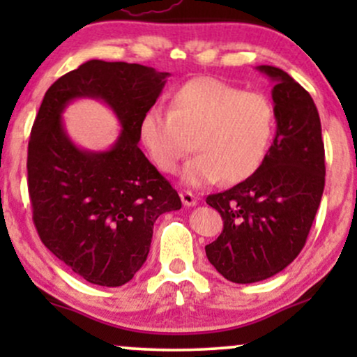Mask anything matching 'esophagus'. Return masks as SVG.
Returning a JSON list of instances; mask_svg holds the SVG:
<instances>
[{"label": "esophagus", "mask_w": 357, "mask_h": 357, "mask_svg": "<svg viewBox=\"0 0 357 357\" xmlns=\"http://www.w3.org/2000/svg\"><path fill=\"white\" fill-rule=\"evenodd\" d=\"M179 196H181V202L184 206H195V204L198 203V196L192 195L191 191H181Z\"/></svg>", "instance_id": "1"}]
</instances>
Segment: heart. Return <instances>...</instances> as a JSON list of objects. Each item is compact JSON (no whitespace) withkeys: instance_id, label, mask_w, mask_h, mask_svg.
Wrapping results in <instances>:
<instances>
[{"instance_id":"obj_1","label":"heart","mask_w":357,"mask_h":357,"mask_svg":"<svg viewBox=\"0 0 357 357\" xmlns=\"http://www.w3.org/2000/svg\"><path fill=\"white\" fill-rule=\"evenodd\" d=\"M275 132V110L261 93L211 77L183 84L169 110L151 107L139 122V137L151 161L162 173H174L192 149L181 179L199 188L240 183L265 161Z\"/></svg>"}]
</instances>
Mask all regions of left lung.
Returning <instances> with one entry per match:
<instances>
[{"label":"left lung","instance_id":"left-lung-1","mask_svg":"<svg viewBox=\"0 0 357 357\" xmlns=\"http://www.w3.org/2000/svg\"><path fill=\"white\" fill-rule=\"evenodd\" d=\"M277 134L250 178L206 203L223 218V231L206 245L210 264L227 280L253 284L282 272L304 248L321 204L326 155L312 97L289 73L270 65Z\"/></svg>","mask_w":357,"mask_h":357}]
</instances>
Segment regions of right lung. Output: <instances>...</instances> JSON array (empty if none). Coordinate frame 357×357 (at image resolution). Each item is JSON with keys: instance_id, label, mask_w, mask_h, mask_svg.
<instances>
[{"instance_id": "obj_1", "label": "right lung", "mask_w": 357, "mask_h": 357, "mask_svg": "<svg viewBox=\"0 0 357 357\" xmlns=\"http://www.w3.org/2000/svg\"><path fill=\"white\" fill-rule=\"evenodd\" d=\"M167 72L126 61L89 60L45 93L28 142V192L43 245L72 272L102 287L127 284L144 265L154 221L181 208L169 181L139 149V122ZM75 98L107 103L121 122L107 151L70 141L61 114Z\"/></svg>"}]
</instances>
